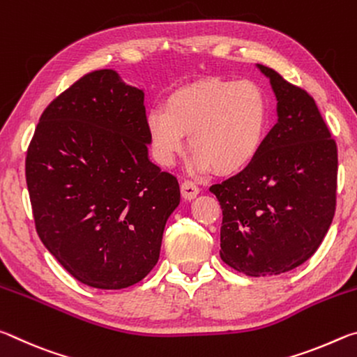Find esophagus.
<instances>
[{
	"label": "esophagus",
	"instance_id": "esophagus-1",
	"mask_svg": "<svg viewBox=\"0 0 357 357\" xmlns=\"http://www.w3.org/2000/svg\"><path fill=\"white\" fill-rule=\"evenodd\" d=\"M181 192H183V197L185 200H193L198 193H200V187H198L193 181L185 179L183 184H181Z\"/></svg>",
	"mask_w": 357,
	"mask_h": 357
}]
</instances>
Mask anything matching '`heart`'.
<instances>
[{
    "instance_id": "heart-1",
    "label": "heart",
    "mask_w": 357,
    "mask_h": 357,
    "mask_svg": "<svg viewBox=\"0 0 357 357\" xmlns=\"http://www.w3.org/2000/svg\"><path fill=\"white\" fill-rule=\"evenodd\" d=\"M269 104L264 89L252 80L203 78L168 96L165 105L144 116L151 153L172 167L189 135L193 167L234 173L255 159L268 132Z\"/></svg>"
}]
</instances>
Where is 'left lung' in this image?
I'll list each match as a JSON object with an SVG mask.
<instances>
[{"label": "left lung", "instance_id": "left-lung-1", "mask_svg": "<svg viewBox=\"0 0 357 357\" xmlns=\"http://www.w3.org/2000/svg\"><path fill=\"white\" fill-rule=\"evenodd\" d=\"M277 98V124L243 172L209 190L222 208L220 258L250 277L305 263L335 214L337 144L312 96L258 64Z\"/></svg>", "mask_w": 357, "mask_h": 357}]
</instances>
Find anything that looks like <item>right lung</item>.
I'll return each instance as SVG.
<instances>
[{
	"label": "right lung",
	"instance_id": "add662e5",
	"mask_svg": "<svg viewBox=\"0 0 357 357\" xmlns=\"http://www.w3.org/2000/svg\"><path fill=\"white\" fill-rule=\"evenodd\" d=\"M144 94L112 69L83 75L50 102L28 146L36 231L84 285L128 288L159 259L181 200L176 176L148 157Z\"/></svg>",
	"mask_w": 357,
	"mask_h": 357
}]
</instances>
